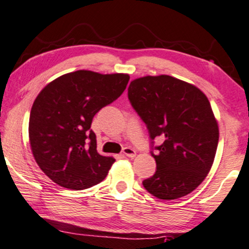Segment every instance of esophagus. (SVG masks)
Wrapping results in <instances>:
<instances>
[{
	"mask_svg": "<svg viewBox=\"0 0 249 249\" xmlns=\"http://www.w3.org/2000/svg\"><path fill=\"white\" fill-rule=\"evenodd\" d=\"M123 154L126 155L128 158H134L136 157V151L131 147H124L123 148Z\"/></svg>",
	"mask_w": 249,
	"mask_h": 249,
	"instance_id": "34e87169",
	"label": "esophagus"
}]
</instances>
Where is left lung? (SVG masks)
<instances>
[{"instance_id": "left-lung-1", "label": "left lung", "mask_w": 249, "mask_h": 249, "mask_svg": "<svg viewBox=\"0 0 249 249\" xmlns=\"http://www.w3.org/2000/svg\"><path fill=\"white\" fill-rule=\"evenodd\" d=\"M128 100L156 146L157 172L142 181L160 199H178L204 181L213 163L219 128L210 102L196 86L169 75L143 76L128 87Z\"/></svg>"}]
</instances>
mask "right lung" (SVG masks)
Listing matches in <instances>:
<instances>
[{"label":"right lung","mask_w":249,"mask_h":249,"mask_svg":"<svg viewBox=\"0 0 249 249\" xmlns=\"http://www.w3.org/2000/svg\"><path fill=\"white\" fill-rule=\"evenodd\" d=\"M128 80V74L76 71L39 92L30 112V146L39 168L54 183L82 190L106 178L115 159L97 152L91 122L123 94Z\"/></svg>","instance_id":"1"}]
</instances>
